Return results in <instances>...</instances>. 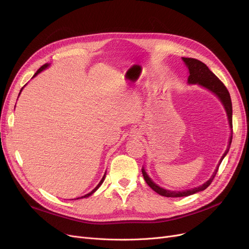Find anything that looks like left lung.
Instances as JSON below:
<instances>
[{"label": "left lung", "instance_id": "left-lung-1", "mask_svg": "<svg viewBox=\"0 0 249 249\" xmlns=\"http://www.w3.org/2000/svg\"><path fill=\"white\" fill-rule=\"evenodd\" d=\"M182 60L186 63V65L189 69V78H188V83L189 84H197L200 85L206 89H208L209 90H211L212 93H214L223 104V106L226 110L227 116H228V120H229V125L232 128V103H231V98H230V94L227 89V88L224 86V84L222 83L219 78L209 70V68L207 65L198 60V59H195V58H188V57H182ZM231 142H232V134L230 136L229 139V144L228 147L226 149V151L224 152L223 156H222L220 162L216 168V171L214 172L213 176L210 178V179L207 180L205 184H203L202 186L198 187V188H194L191 190H186V191H182V192H177V191H168L165 189H162L160 187H159L156 184L151 180V178L147 176L145 169L142 168V175L143 178H144L146 184L158 194H160V196H163V197H172V198H178V197H187V196L196 194L198 192L204 191L205 189H207L209 186L211 185L212 180L214 179L217 172H218V168L219 165L221 164L222 160L225 158V155L227 154V152L229 151L230 145H231Z\"/></svg>", "mask_w": 249, "mask_h": 249}]
</instances>
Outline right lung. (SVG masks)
I'll return each instance as SVG.
<instances>
[{
    "label": "right lung",
    "instance_id": "add662e5",
    "mask_svg": "<svg viewBox=\"0 0 249 249\" xmlns=\"http://www.w3.org/2000/svg\"><path fill=\"white\" fill-rule=\"evenodd\" d=\"M48 65H49L48 63H45L44 65H42V67H41L40 69H39V70H38V71H37L35 72V74L33 75V77H34V76H36V75H37V74H38L39 72H41V71H42L43 70H45V69H46V68L48 67ZM22 89H23V88H22ZM22 89H21V90H22ZM21 90H20V93H21ZM104 179H105V175H104L103 178L101 179V181H100V182H99V184H98V186H97V187H96V188H95V189H94L93 191H91V192H90V193H89V194H87V195H85V196H83V197H81V198H87V197H89V196H90L91 194H94V193H95V192H96V191H97V190H98V189L100 188V186H101V185L103 184V181H104ZM76 199H80V198H76Z\"/></svg>",
    "mask_w": 249,
    "mask_h": 249
}]
</instances>
